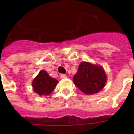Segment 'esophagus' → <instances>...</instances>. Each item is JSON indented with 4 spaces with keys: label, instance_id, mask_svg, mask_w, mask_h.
<instances>
[{
    "label": "esophagus",
    "instance_id": "34e87169",
    "mask_svg": "<svg viewBox=\"0 0 134 134\" xmlns=\"http://www.w3.org/2000/svg\"><path fill=\"white\" fill-rule=\"evenodd\" d=\"M60 77H61L62 79L67 78V75H64V74H62L61 75H60Z\"/></svg>",
    "mask_w": 134,
    "mask_h": 134
}]
</instances>
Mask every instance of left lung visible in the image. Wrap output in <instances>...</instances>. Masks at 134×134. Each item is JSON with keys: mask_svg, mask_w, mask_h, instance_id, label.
I'll return each instance as SVG.
<instances>
[{"mask_svg": "<svg viewBox=\"0 0 134 134\" xmlns=\"http://www.w3.org/2000/svg\"><path fill=\"white\" fill-rule=\"evenodd\" d=\"M106 81V74L103 68L87 62L80 63L77 72L73 77V82L85 95L98 93L103 88Z\"/></svg>", "mask_w": 134, "mask_h": 134, "instance_id": "left-lung-1", "label": "left lung"}]
</instances>
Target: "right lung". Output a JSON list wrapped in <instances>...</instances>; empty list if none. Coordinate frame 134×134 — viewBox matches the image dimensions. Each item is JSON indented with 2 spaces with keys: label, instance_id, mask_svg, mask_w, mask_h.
Instances as JSON below:
<instances>
[{
  "label": "right lung",
  "instance_id": "obj_1",
  "mask_svg": "<svg viewBox=\"0 0 134 134\" xmlns=\"http://www.w3.org/2000/svg\"><path fill=\"white\" fill-rule=\"evenodd\" d=\"M58 82L57 80L50 77L46 71L41 70L34 79L32 87L34 91L39 96H48L52 93Z\"/></svg>",
  "mask_w": 134,
  "mask_h": 134
}]
</instances>
